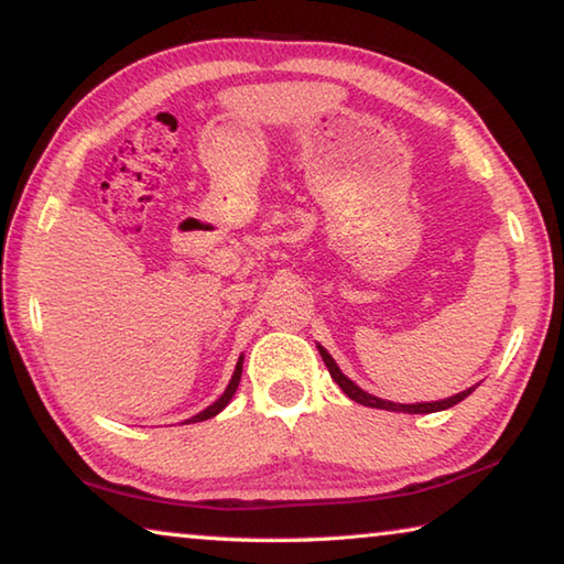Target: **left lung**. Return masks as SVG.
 I'll use <instances>...</instances> for the list:
<instances>
[{
  "mask_svg": "<svg viewBox=\"0 0 564 564\" xmlns=\"http://www.w3.org/2000/svg\"><path fill=\"white\" fill-rule=\"evenodd\" d=\"M318 346V343H316ZM318 352H321V358H323V362H326V368H328V373H330V378L336 380L338 383V388L343 390V393H346L350 400H356V403H360V405H368V408H380V410H393V413H410V415H425V413H437V410H447V408H453V405H457L460 403V400H465L467 395L473 393V390L477 388V386H473V388H467V390H463V393H457V395H451V398H445V400H433V403H393V400H383V398H376V395H370V393H366V390H362L360 386H356L352 383V380L348 378V376H343V370L338 368V362L333 360V356L330 352L323 348V346H318Z\"/></svg>",
  "mask_w": 564,
  "mask_h": 564,
  "instance_id": "8db88e82",
  "label": "left lung"
}]
</instances>
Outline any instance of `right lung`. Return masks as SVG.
<instances>
[{
    "label": "right lung",
    "instance_id": "right-lung-1",
    "mask_svg": "<svg viewBox=\"0 0 564 564\" xmlns=\"http://www.w3.org/2000/svg\"><path fill=\"white\" fill-rule=\"evenodd\" d=\"M241 370H243V356L238 358V362H236V370H234L231 380H228V386H226V390H224V395L218 398V400H214V403L208 405V408H204L202 413H196L194 417H188L186 423H202V420H208V417H214V415L221 413V410H224L228 403H231V398H234V393H236V388H238V383H241Z\"/></svg>",
    "mask_w": 564,
    "mask_h": 564
}]
</instances>
